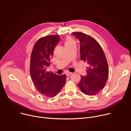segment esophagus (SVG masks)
I'll return each instance as SVG.
<instances>
[{
  "label": "esophagus",
  "instance_id": "obj_1",
  "mask_svg": "<svg viewBox=\"0 0 131 131\" xmlns=\"http://www.w3.org/2000/svg\"><path fill=\"white\" fill-rule=\"evenodd\" d=\"M72 74V73H71V72H68V73H66V75L67 77H70V75H71Z\"/></svg>",
  "mask_w": 131,
  "mask_h": 131
}]
</instances>
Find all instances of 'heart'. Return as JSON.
Masks as SVG:
<instances>
[{
    "label": "heart",
    "instance_id": "obj_1",
    "mask_svg": "<svg viewBox=\"0 0 131 131\" xmlns=\"http://www.w3.org/2000/svg\"><path fill=\"white\" fill-rule=\"evenodd\" d=\"M71 45H75V41L74 40H73L71 38H68L66 40V41L65 42V46H69Z\"/></svg>",
    "mask_w": 131,
    "mask_h": 131
}]
</instances>
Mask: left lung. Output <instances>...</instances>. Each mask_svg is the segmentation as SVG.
<instances>
[{
	"label": "left lung",
	"instance_id": "8db88e82",
	"mask_svg": "<svg viewBox=\"0 0 131 131\" xmlns=\"http://www.w3.org/2000/svg\"><path fill=\"white\" fill-rule=\"evenodd\" d=\"M80 41V58L87 63V74L81 75L78 86L83 93L93 95L104 89L108 77L107 61L101 47L92 37L82 32H73Z\"/></svg>",
	"mask_w": 131,
	"mask_h": 131
}]
</instances>
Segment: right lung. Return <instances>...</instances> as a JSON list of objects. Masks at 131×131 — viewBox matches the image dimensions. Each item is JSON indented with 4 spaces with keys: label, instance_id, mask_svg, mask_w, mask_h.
I'll return each mask as SVG.
<instances>
[{
    "label": "right lung",
    "instance_id": "1",
    "mask_svg": "<svg viewBox=\"0 0 131 131\" xmlns=\"http://www.w3.org/2000/svg\"><path fill=\"white\" fill-rule=\"evenodd\" d=\"M60 37L51 35L39 39L34 45L30 60L31 79L37 90L47 97H54L60 91L66 82V75H58L48 72L50 60Z\"/></svg>",
    "mask_w": 131,
    "mask_h": 131
}]
</instances>
